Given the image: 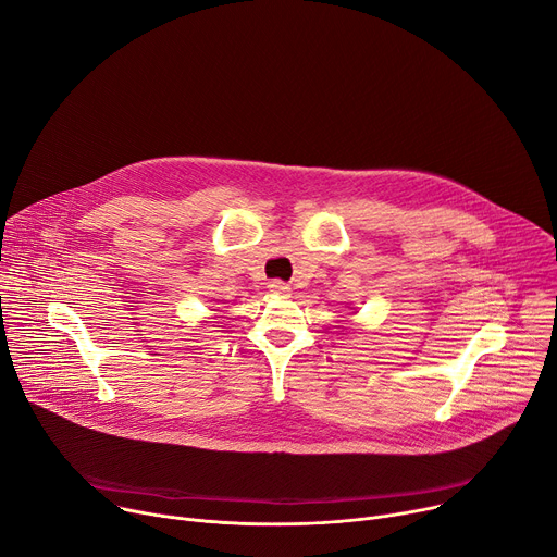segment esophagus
Listing matches in <instances>:
<instances>
[{"label":"esophagus","instance_id":"esophagus-1","mask_svg":"<svg viewBox=\"0 0 557 557\" xmlns=\"http://www.w3.org/2000/svg\"><path fill=\"white\" fill-rule=\"evenodd\" d=\"M268 287H270V292H274V294H289V285L283 283V281H270Z\"/></svg>","mask_w":557,"mask_h":557}]
</instances>
